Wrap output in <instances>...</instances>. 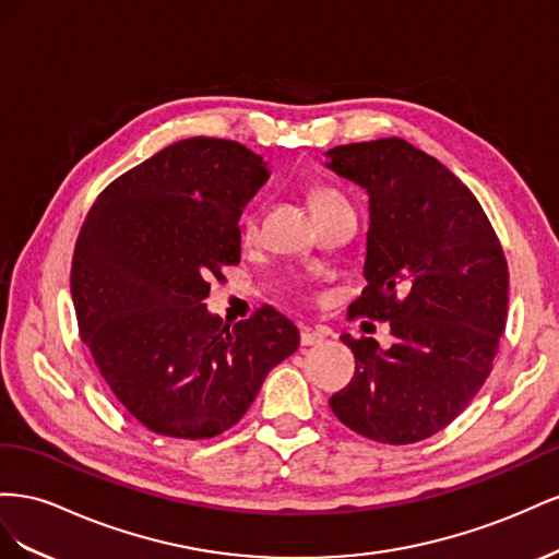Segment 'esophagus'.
I'll return each instance as SVG.
<instances>
[{
  "instance_id": "obj_1",
  "label": "esophagus",
  "mask_w": 559,
  "mask_h": 559,
  "mask_svg": "<svg viewBox=\"0 0 559 559\" xmlns=\"http://www.w3.org/2000/svg\"><path fill=\"white\" fill-rule=\"evenodd\" d=\"M299 342H301V346H316V344L325 342V332H321V330H311V328H301Z\"/></svg>"
}]
</instances>
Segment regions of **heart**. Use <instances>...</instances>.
Masks as SVG:
<instances>
[{
  "instance_id": "heart-1",
  "label": "heart",
  "mask_w": 559,
  "mask_h": 559,
  "mask_svg": "<svg viewBox=\"0 0 559 559\" xmlns=\"http://www.w3.org/2000/svg\"><path fill=\"white\" fill-rule=\"evenodd\" d=\"M309 203H311V211L313 213H321V211H330V209H346L344 199L337 194L334 189L328 187H313L311 194H309ZM254 234H258V219L254 215H243L241 219V238L243 243H250Z\"/></svg>"
}]
</instances>
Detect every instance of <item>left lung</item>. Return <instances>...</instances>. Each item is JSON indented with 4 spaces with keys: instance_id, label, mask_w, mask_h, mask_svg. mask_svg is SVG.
Here are the masks:
<instances>
[{
    "instance_id": "obj_1",
    "label": "left lung",
    "mask_w": 559,
    "mask_h": 559,
    "mask_svg": "<svg viewBox=\"0 0 559 559\" xmlns=\"http://www.w3.org/2000/svg\"><path fill=\"white\" fill-rule=\"evenodd\" d=\"M325 156L370 203L368 285L348 311L391 321L395 337L381 348L344 334L356 377L330 407L370 440H426L466 409L491 372L508 316L501 243L473 191L401 138L354 142Z\"/></svg>"
}]
</instances>
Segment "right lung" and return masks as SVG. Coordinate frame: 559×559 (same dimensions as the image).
<instances>
[{
  "mask_svg": "<svg viewBox=\"0 0 559 559\" xmlns=\"http://www.w3.org/2000/svg\"><path fill=\"white\" fill-rule=\"evenodd\" d=\"M266 178L238 142L187 138L111 182L79 231V334L117 401L158 436H219L299 346L276 309L225 325L203 305L209 281L241 260L238 217Z\"/></svg>",
  "mask_w": 559,
  "mask_h": 559,
  "instance_id": "add662e5",
  "label": "right lung"
}]
</instances>
